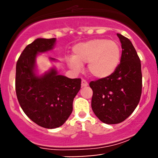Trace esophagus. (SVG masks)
Wrapping results in <instances>:
<instances>
[{
  "mask_svg": "<svg viewBox=\"0 0 158 158\" xmlns=\"http://www.w3.org/2000/svg\"><path fill=\"white\" fill-rule=\"evenodd\" d=\"M88 81L85 80V79H82V80H81V87H86L88 86Z\"/></svg>",
  "mask_w": 158,
  "mask_h": 158,
  "instance_id": "1",
  "label": "esophagus"
}]
</instances>
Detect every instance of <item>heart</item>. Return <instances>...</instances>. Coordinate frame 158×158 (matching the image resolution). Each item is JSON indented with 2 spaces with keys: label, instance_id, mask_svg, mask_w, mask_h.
<instances>
[{
  "label": "heart",
  "instance_id": "b5f03b06",
  "mask_svg": "<svg viewBox=\"0 0 158 158\" xmlns=\"http://www.w3.org/2000/svg\"><path fill=\"white\" fill-rule=\"evenodd\" d=\"M73 57L68 64L76 71L88 63V70L93 77L105 79L114 73L120 61L121 49L118 43L106 39H93L73 47Z\"/></svg>",
  "mask_w": 158,
  "mask_h": 158
}]
</instances>
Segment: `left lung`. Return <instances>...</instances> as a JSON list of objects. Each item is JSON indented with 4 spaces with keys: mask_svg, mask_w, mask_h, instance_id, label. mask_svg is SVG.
Here are the masks:
<instances>
[{
    "mask_svg": "<svg viewBox=\"0 0 158 158\" xmlns=\"http://www.w3.org/2000/svg\"><path fill=\"white\" fill-rule=\"evenodd\" d=\"M122 46L120 63L114 73L90 82L93 90L91 107L106 124L122 123L133 113L142 93L141 63L129 39L117 33Z\"/></svg>",
    "mask_w": 158,
    "mask_h": 158,
    "instance_id": "obj_1",
    "label": "left lung"
}]
</instances>
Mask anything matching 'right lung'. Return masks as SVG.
Listing matches in <instances>:
<instances>
[{
    "instance_id": "obj_1",
    "label": "right lung",
    "mask_w": 158,
    "mask_h": 158,
    "mask_svg": "<svg viewBox=\"0 0 158 158\" xmlns=\"http://www.w3.org/2000/svg\"><path fill=\"white\" fill-rule=\"evenodd\" d=\"M55 43V38L35 39L25 48L16 63L15 91L20 106L32 121L46 128L64 124L81 88V79L59 75L54 68L41 77L36 75L38 53L52 50Z\"/></svg>"
}]
</instances>
